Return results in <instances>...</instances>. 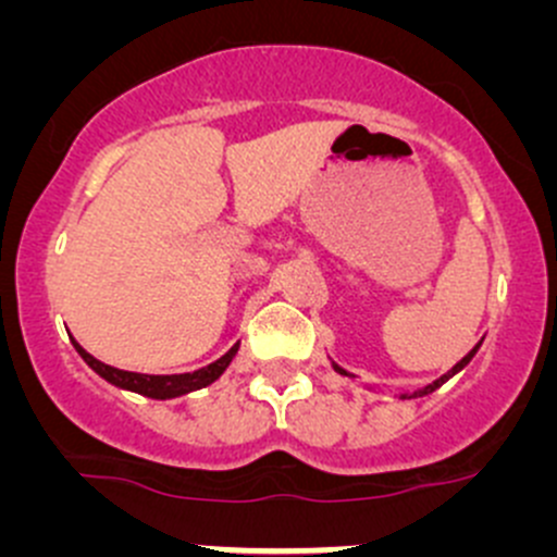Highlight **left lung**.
Here are the masks:
<instances>
[{
	"label": "left lung",
	"instance_id": "8db88e82",
	"mask_svg": "<svg viewBox=\"0 0 557 557\" xmlns=\"http://www.w3.org/2000/svg\"><path fill=\"white\" fill-rule=\"evenodd\" d=\"M480 345H482V339L476 342V345L471 347V350L466 352V356L460 358L458 363H455V367L450 369V372H447V374H442V377H436L434 383H431V385H425V387H418V391H412V393H398V398H420V396H429V393H434L436 387H442V385L447 383V380H453L455 374H458V372H463V369L469 367V361H471V358L476 356V350H480ZM331 367H334V372H339L342 377H350V380H356V374H350V372H347V369H342L339 363H336V361H331ZM363 387H367V391H377V387H372V385H363Z\"/></svg>",
	"mask_w": 557,
	"mask_h": 557
}]
</instances>
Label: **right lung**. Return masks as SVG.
Here are the masks:
<instances>
[{"label":"right lung","instance_id":"1","mask_svg":"<svg viewBox=\"0 0 557 557\" xmlns=\"http://www.w3.org/2000/svg\"><path fill=\"white\" fill-rule=\"evenodd\" d=\"M72 345H75V350L81 352L83 361H86L88 367H91L94 372H97L102 380H107V383H110V385L121 387V391L139 393V396L159 398V401H166V398L185 396V393H194V391H201V387L212 385L218 377H221L223 372H226L228 363L234 361V356H237V350H239V342H237V345H234L232 350L226 352V356H221V358H218V361L207 363V367L196 369V372H185V374H139V372H123V369L107 367V363L97 361V358H94L91 352H86L81 345H77V339H72Z\"/></svg>","mask_w":557,"mask_h":557}]
</instances>
